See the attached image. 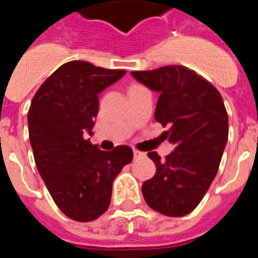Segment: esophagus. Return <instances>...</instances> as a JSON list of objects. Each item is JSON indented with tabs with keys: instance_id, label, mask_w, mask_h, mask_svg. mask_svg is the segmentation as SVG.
<instances>
[{
	"instance_id": "obj_1",
	"label": "esophagus",
	"mask_w": 258,
	"mask_h": 258,
	"mask_svg": "<svg viewBox=\"0 0 258 258\" xmlns=\"http://www.w3.org/2000/svg\"><path fill=\"white\" fill-rule=\"evenodd\" d=\"M133 155H134V159H140V157H145L146 156L145 152H141V151H138V150H134Z\"/></svg>"
}]
</instances>
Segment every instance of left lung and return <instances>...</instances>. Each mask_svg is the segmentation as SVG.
I'll return each instance as SVG.
<instances>
[{
  "label": "left lung",
  "instance_id": "left-lung-1",
  "mask_svg": "<svg viewBox=\"0 0 258 258\" xmlns=\"http://www.w3.org/2000/svg\"><path fill=\"white\" fill-rule=\"evenodd\" d=\"M132 76L160 94L155 120L174 150L160 159L149 152L156 173L142 184L150 208L170 217L186 216L202 202L218 172L229 137V117L220 92L183 66L133 71Z\"/></svg>",
  "mask_w": 258,
  "mask_h": 258
}]
</instances>
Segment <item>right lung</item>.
<instances>
[{
  "label": "right lung",
  "mask_w": 258,
  "mask_h": 258,
  "mask_svg": "<svg viewBox=\"0 0 258 258\" xmlns=\"http://www.w3.org/2000/svg\"><path fill=\"white\" fill-rule=\"evenodd\" d=\"M126 71L64 63L40 86L28 111V132L36 166L58 208L79 222L97 220L108 209L112 183L133 160L129 146L102 151L92 145L98 94Z\"/></svg>",
  "instance_id": "right-lung-1"
}]
</instances>
